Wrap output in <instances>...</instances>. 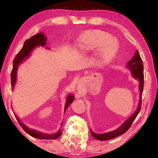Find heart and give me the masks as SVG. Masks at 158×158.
<instances>
[{
  "label": "heart",
  "instance_id": "1",
  "mask_svg": "<svg viewBox=\"0 0 158 158\" xmlns=\"http://www.w3.org/2000/svg\"><path fill=\"white\" fill-rule=\"evenodd\" d=\"M76 47L80 50L88 52L98 48L95 55V63L102 66L109 63L116 55L118 44L108 34L100 31H90L79 36Z\"/></svg>",
  "mask_w": 158,
  "mask_h": 158
}]
</instances>
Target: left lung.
<instances>
[{"instance_id": "1", "label": "left lung", "mask_w": 158, "mask_h": 158, "mask_svg": "<svg viewBox=\"0 0 158 158\" xmlns=\"http://www.w3.org/2000/svg\"><path fill=\"white\" fill-rule=\"evenodd\" d=\"M127 66H128V68L131 70L133 76L135 77V78H137L139 80L140 83L139 84L140 99H139V106H138L137 111H136L135 113L129 118V119H127L126 122L123 124V125H122V126L119 127V128L116 129V130L111 131V132L101 134V135H97V134H95L94 132H93L92 131H90L91 135L93 136V137L95 138V139L103 141V140L113 139V138H115L116 137H118V136H120L123 135V134H124L129 128H130L131 125L132 124L134 120H135L136 117H137V116L138 115V114H139L140 109H141L142 94V92H143V88H144V73H143L144 66H143V64H142V58L140 57L138 50L136 51L135 55H134L132 59L128 62Z\"/></svg>"}]
</instances>
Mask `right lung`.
Returning a JSON list of instances; mask_svg holds the SVG:
<instances>
[{
	"label": "right lung",
	"instance_id": "add662e5",
	"mask_svg": "<svg viewBox=\"0 0 158 158\" xmlns=\"http://www.w3.org/2000/svg\"><path fill=\"white\" fill-rule=\"evenodd\" d=\"M46 37H45L44 34L42 33H40L38 34H36L33 36H31V38L28 39L25 41L24 44H23V46L22 49L19 51V52L17 54L15 57L14 61H13V69L11 70V74H10V81H11V88H13L14 87L15 82H16V70L17 68H18L19 64H20L23 59H25L27 56H29L31 53L34 47L36 46H42L44 47L45 44H46ZM73 97L72 95H70L68 97V99H67L66 104H65V108H64V111H66L67 108L69 106V105L71 103L73 102ZM16 118L17 121H18L19 124H20V126L22 127V129L24 130L26 132L29 134V135H31V137L38 138V139H57L61 135V130H60L57 133L54 134V135H49L48 134H44L42 132H40V131L34 130V129H31L28 128L25 126L24 124H23L20 121H19V118H17L16 116Z\"/></svg>",
	"mask_w": 158,
	"mask_h": 158
}]
</instances>
